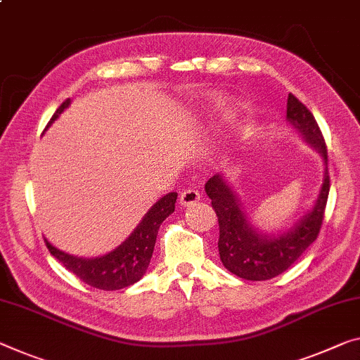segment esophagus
<instances>
[{
  "label": "esophagus",
  "instance_id": "obj_1",
  "mask_svg": "<svg viewBox=\"0 0 360 360\" xmlns=\"http://www.w3.org/2000/svg\"><path fill=\"white\" fill-rule=\"evenodd\" d=\"M199 201V193L196 190H191V188H188L184 193L180 195V204L181 206H191V204H195Z\"/></svg>",
  "mask_w": 360,
  "mask_h": 360
}]
</instances>
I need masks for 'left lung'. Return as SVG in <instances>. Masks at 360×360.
<instances>
[{"mask_svg": "<svg viewBox=\"0 0 360 360\" xmlns=\"http://www.w3.org/2000/svg\"><path fill=\"white\" fill-rule=\"evenodd\" d=\"M286 119L300 131L304 140L322 154L325 162L323 184L311 212L281 235H265L257 231L248 220L238 196L222 175L207 180L206 193L219 220V254L226 270L245 280L262 281L288 270L302 252L317 240L323 222L325 207L330 193L327 167V145L319 124L295 95H288Z\"/></svg>", "mask_w": 360, "mask_h": 360, "instance_id": "obj_1", "label": "left lung"}]
</instances>
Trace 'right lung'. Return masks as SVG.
Here are the masks:
<instances>
[{
	"mask_svg": "<svg viewBox=\"0 0 360 360\" xmlns=\"http://www.w3.org/2000/svg\"><path fill=\"white\" fill-rule=\"evenodd\" d=\"M70 104V99L60 104L56 112L49 120L48 127L59 117V114ZM176 193H169L154 204L145 214V217L127 240L104 256L99 257H77L54 248L45 240L46 248L65 269L84 283L93 288L114 291L122 290L136 283L145 275L149 262H151L154 245H156L158 230L165 219L175 211Z\"/></svg>",
	"mask_w": 360,
	"mask_h": 360,
	"instance_id": "add662e5",
	"label": "right lung"
}]
</instances>
